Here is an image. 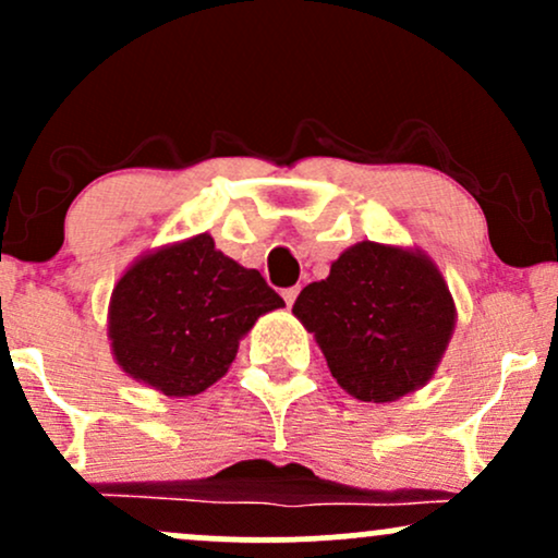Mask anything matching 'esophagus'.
I'll return each mask as SVG.
<instances>
[{"label":"esophagus","instance_id":"34e87169","mask_svg":"<svg viewBox=\"0 0 558 558\" xmlns=\"http://www.w3.org/2000/svg\"><path fill=\"white\" fill-rule=\"evenodd\" d=\"M296 296H299V286L286 288V291H283V299H286L288 306H293V301H296Z\"/></svg>","mask_w":558,"mask_h":558}]
</instances>
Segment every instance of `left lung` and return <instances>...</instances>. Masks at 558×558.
Here are the masks:
<instances>
[{"instance_id":"obj_1","label":"left lung","mask_w":558,"mask_h":558,"mask_svg":"<svg viewBox=\"0 0 558 558\" xmlns=\"http://www.w3.org/2000/svg\"><path fill=\"white\" fill-rule=\"evenodd\" d=\"M330 375L360 401L390 403L433 380L457 328V304L422 248L360 241L299 293Z\"/></svg>"}]
</instances>
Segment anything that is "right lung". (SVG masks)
<instances>
[{
    "label": "right lung",
    "instance_id": "right-lung-1",
    "mask_svg": "<svg viewBox=\"0 0 558 558\" xmlns=\"http://www.w3.org/2000/svg\"><path fill=\"white\" fill-rule=\"evenodd\" d=\"M286 301L257 270L215 248L209 233L168 243L133 262L112 288L107 336L118 367L165 396L215 386L241 338Z\"/></svg>",
    "mask_w": 558,
    "mask_h": 558
}]
</instances>
